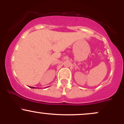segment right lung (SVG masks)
I'll list each match as a JSON object with an SVG mask.
<instances>
[{
  "mask_svg": "<svg viewBox=\"0 0 124 124\" xmlns=\"http://www.w3.org/2000/svg\"><path fill=\"white\" fill-rule=\"evenodd\" d=\"M30 87H31V88H32V89H34V87H30Z\"/></svg>",
  "mask_w": 124,
  "mask_h": 124,
  "instance_id": "right-lung-1",
  "label": "right lung"
}]
</instances>
